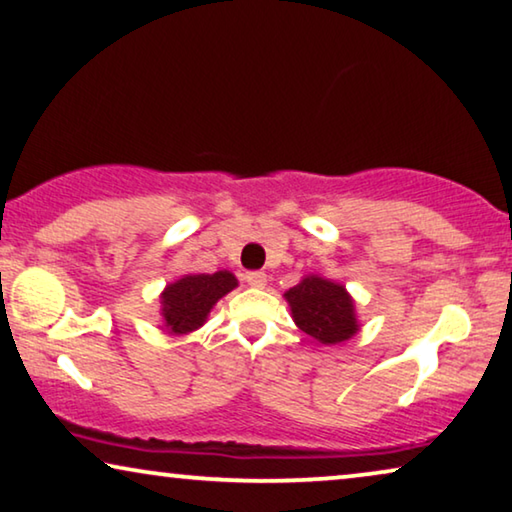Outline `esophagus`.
Wrapping results in <instances>:
<instances>
[{"instance_id":"34e87169","label":"esophagus","mask_w":512,"mask_h":512,"mask_svg":"<svg viewBox=\"0 0 512 512\" xmlns=\"http://www.w3.org/2000/svg\"><path fill=\"white\" fill-rule=\"evenodd\" d=\"M246 282L250 287H264L266 285V273L264 271H248Z\"/></svg>"}]
</instances>
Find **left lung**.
Masks as SVG:
<instances>
[{"instance_id": "left-lung-1", "label": "left lung", "mask_w": 512, "mask_h": 512, "mask_svg": "<svg viewBox=\"0 0 512 512\" xmlns=\"http://www.w3.org/2000/svg\"><path fill=\"white\" fill-rule=\"evenodd\" d=\"M285 299L292 308L296 326L324 345L349 340L358 331L352 299L345 287L331 280L303 278L299 285L289 289Z\"/></svg>"}]
</instances>
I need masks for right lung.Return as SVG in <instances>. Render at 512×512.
I'll return each instance as SVG.
<instances>
[{"mask_svg": "<svg viewBox=\"0 0 512 512\" xmlns=\"http://www.w3.org/2000/svg\"><path fill=\"white\" fill-rule=\"evenodd\" d=\"M236 287V278L227 271L197 273L167 285L160 296L163 301V317L172 333H188L200 329L209 310Z\"/></svg>", "mask_w": 512, "mask_h": 512, "instance_id": "add662e5", "label": "right lung"}]
</instances>
